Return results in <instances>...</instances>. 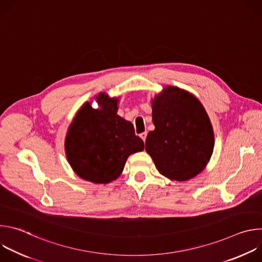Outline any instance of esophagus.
I'll return each mask as SVG.
<instances>
[{"mask_svg":"<svg viewBox=\"0 0 262 262\" xmlns=\"http://www.w3.org/2000/svg\"><path fill=\"white\" fill-rule=\"evenodd\" d=\"M146 137H147V133L146 132H144V133H142V134H140V138L145 142V140H146Z\"/></svg>","mask_w":262,"mask_h":262,"instance_id":"34e87169","label":"esophagus"}]
</instances>
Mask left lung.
I'll return each instance as SVG.
<instances>
[{"label":"left lung","instance_id":"8db88e82","mask_svg":"<svg viewBox=\"0 0 262 262\" xmlns=\"http://www.w3.org/2000/svg\"><path fill=\"white\" fill-rule=\"evenodd\" d=\"M155 130L145 150L159 172L170 180L186 181L208 164L214 146L211 122L200 100L189 91L167 86L151 99Z\"/></svg>","mask_w":262,"mask_h":262}]
</instances>
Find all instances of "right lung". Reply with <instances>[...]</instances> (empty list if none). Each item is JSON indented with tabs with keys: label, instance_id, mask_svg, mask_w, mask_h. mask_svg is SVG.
<instances>
[{
	"label": "right lung",
	"instance_id": "add662e5",
	"mask_svg": "<svg viewBox=\"0 0 262 262\" xmlns=\"http://www.w3.org/2000/svg\"><path fill=\"white\" fill-rule=\"evenodd\" d=\"M99 107L85 102L73 117L66 137L67 161L79 177L99 184L116 180L128 157L142 151L144 142L132 122L117 115L119 98L95 96Z\"/></svg>",
	"mask_w": 262,
	"mask_h": 262
}]
</instances>
